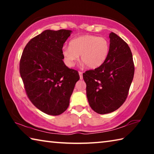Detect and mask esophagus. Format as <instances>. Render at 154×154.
Returning <instances> with one entry per match:
<instances>
[{
    "label": "esophagus",
    "instance_id": "esophagus-1",
    "mask_svg": "<svg viewBox=\"0 0 154 154\" xmlns=\"http://www.w3.org/2000/svg\"><path fill=\"white\" fill-rule=\"evenodd\" d=\"M79 77H80V79H83V72L79 71Z\"/></svg>",
    "mask_w": 154,
    "mask_h": 154
}]
</instances>
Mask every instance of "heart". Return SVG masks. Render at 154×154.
Listing matches in <instances>:
<instances>
[{
	"mask_svg": "<svg viewBox=\"0 0 154 154\" xmlns=\"http://www.w3.org/2000/svg\"><path fill=\"white\" fill-rule=\"evenodd\" d=\"M109 53V42L105 37L92 35L72 39L70 46L62 47V54L65 64L72 67L80 56L81 60L91 69H98L105 63Z\"/></svg>",
	"mask_w": 154,
	"mask_h": 154,
	"instance_id": "b5f03b06",
	"label": "heart"
}]
</instances>
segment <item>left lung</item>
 I'll use <instances>...</instances> for the list:
<instances>
[{
	"label": "left lung",
	"instance_id": "obj_1",
	"mask_svg": "<svg viewBox=\"0 0 154 154\" xmlns=\"http://www.w3.org/2000/svg\"><path fill=\"white\" fill-rule=\"evenodd\" d=\"M108 58L102 66L83 74L90 107L99 114L109 113L123 105L134 77V66L128 44L109 34Z\"/></svg>",
	"mask_w": 154,
	"mask_h": 154
}]
</instances>
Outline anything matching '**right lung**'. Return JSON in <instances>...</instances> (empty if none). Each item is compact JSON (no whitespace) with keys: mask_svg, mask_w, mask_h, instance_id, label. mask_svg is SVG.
<instances>
[{"mask_svg":"<svg viewBox=\"0 0 154 154\" xmlns=\"http://www.w3.org/2000/svg\"><path fill=\"white\" fill-rule=\"evenodd\" d=\"M72 32L46 30L26 45L20 62V73L26 92L36 108L58 116L66 110L79 72L63 62L62 49Z\"/></svg>","mask_w":154,"mask_h":154,"instance_id":"add662e5","label":"right lung"}]
</instances>
